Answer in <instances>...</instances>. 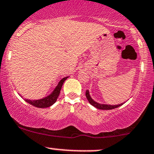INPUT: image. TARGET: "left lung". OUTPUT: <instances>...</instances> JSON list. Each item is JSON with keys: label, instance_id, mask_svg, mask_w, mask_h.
Listing matches in <instances>:
<instances>
[{"label": "left lung", "instance_id": "8db88e82", "mask_svg": "<svg viewBox=\"0 0 154 154\" xmlns=\"http://www.w3.org/2000/svg\"><path fill=\"white\" fill-rule=\"evenodd\" d=\"M85 96L86 98H87L88 101L89 103L91 104L92 106L95 107L96 108L99 109H115V108H117L120 106L123 105L124 104H117V105H110V104H99V103L96 102L95 101L93 100L92 98L91 97L90 94H89L88 90L86 91L85 92Z\"/></svg>", "mask_w": 154, "mask_h": 154}]
</instances>
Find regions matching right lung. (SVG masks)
<instances>
[{"instance_id":"1","label":"right lung","mask_w":154,"mask_h":154,"mask_svg":"<svg viewBox=\"0 0 154 154\" xmlns=\"http://www.w3.org/2000/svg\"><path fill=\"white\" fill-rule=\"evenodd\" d=\"M68 78V77H66L62 79L60 82H58V85L56 86L54 91L50 95L47 96V97L43 98V99H38V100H30V99H25L27 102L29 103L31 105L38 108H45L49 107L52 105L57 101L59 94H60V89H61L62 85H63L64 81Z\"/></svg>"}]
</instances>
